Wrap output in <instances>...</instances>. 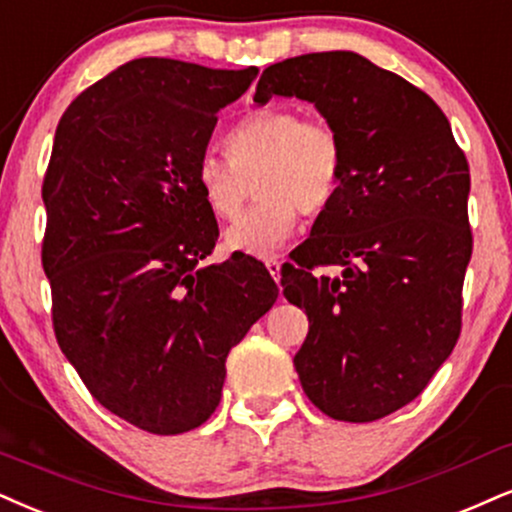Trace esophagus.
<instances>
[{"instance_id": "obj_1", "label": "esophagus", "mask_w": 512, "mask_h": 512, "mask_svg": "<svg viewBox=\"0 0 512 512\" xmlns=\"http://www.w3.org/2000/svg\"><path fill=\"white\" fill-rule=\"evenodd\" d=\"M266 268H268V273L275 277V280H280V268H282V261H277V258H268V261H266Z\"/></svg>"}]
</instances>
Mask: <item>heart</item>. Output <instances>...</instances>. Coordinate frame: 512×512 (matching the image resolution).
<instances>
[{"mask_svg": "<svg viewBox=\"0 0 512 512\" xmlns=\"http://www.w3.org/2000/svg\"><path fill=\"white\" fill-rule=\"evenodd\" d=\"M227 159L204 154L194 182L213 216L235 220L251 194L261 199L225 232L227 249L266 258L299 225L301 211L318 216L337 197L344 149L337 132L299 111L266 106L244 113L223 135Z\"/></svg>", "mask_w": 512, "mask_h": 512, "instance_id": "b5f03b06", "label": "heart"}]
</instances>
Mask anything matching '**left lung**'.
Returning a JSON list of instances; mask_svg holds the SVG:
<instances>
[{
	"label": "left lung",
	"mask_w": 512,
	"mask_h": 512,
	"mask_svg": "<svg viewBox=\"0 0 512 512\" xmlns=\"http://www.w3.org/2000/svg\"><path fill=\"white\" fill-rule=\"evenodd\" d=\"M273 97L311 102L344 149L337 197L282 268V294L308 315L294 368L325 415L380 420L413 401L458 342L468 159L425 92L361 54L273 63L254 102ZM325 265L343 275L314 273Z\"/></svg>",
	"instance_id": "8db88e82"
}]
</instances>
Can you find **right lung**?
<instances>
[{"label":"right lung","mask_w":512,"mask_h":512,"mask_svg":"<svg viewBox=\"0 0 512 512\" xmlns=\"http://www.w3.org/2000/svg\"><path fill=\"white\" fill-rule=\"evenodd\" d=\"M256 75L135 59L56 128L42 185L56 342L94 399L144 432L204 425L227 353L277 299L254 256L206 266L218 223L194 182L218 111Z\"/></svg>","instance_id":"1"}]
</instances>
